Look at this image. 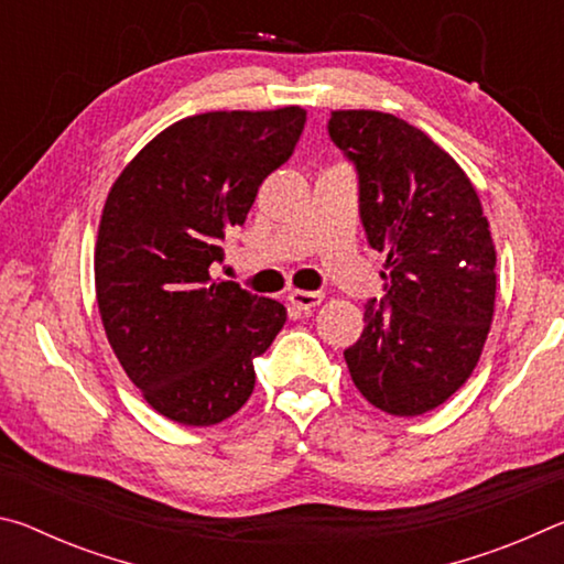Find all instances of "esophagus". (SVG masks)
<instances>
[{"label": "esophagus", "instance_id": "obj_1", "mask_svg": "<svg viewBox=\"0 0 564 564\" xmlns=\"http://www.w3.org/2000/svg\"><path fill=\"white\" fill-rule=\"evenodd\" d=\"M323 299H326V295H323L321 291H291L289 293L291 305H293V308H299V311L316 308V305L323 303Z\"/></svg>", "mask_w": 564, "mask_h": 564}]
</instances>
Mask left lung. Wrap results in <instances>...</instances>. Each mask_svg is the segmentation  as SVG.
<instances>
[{
    "mask_svg": "<svg viewBox=\"0 0 564 564\" xmlns=\"http://www.w3.org/2000/svg\"><path fill=\"white\" fill-rule=\"evenodd\" d=\"M328 133L358 171L360 221L386 251V295L343 352L370 405L413 417L443 405L480 360L495 313V246L457 161L383 111H333Z\"/></svg>",
    "mask_w": 564,
    "mask_h": 564,
    "instance_id": "1",
    "label": "left lung"
}]
</instances>
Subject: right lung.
Instances as JSON below:
<instances>
[{"instance_id":"obj_1","label":"right lung","mask_w":564,"mask_h":564,"mask_svg":"<svg viewBox=\"0 0 564 564\" xmlns=\"http://www.w3.org/2000/svg\"><path fill=\"white\" fill-rule=\"evenodd\" d=\"M303 123L301 107L196 113L151 139L109 191L94 253L101 323L131 383L174 423L231 417L283 328L279 301L214 281L212 265Z\"/></svg>"}]
</instances>
